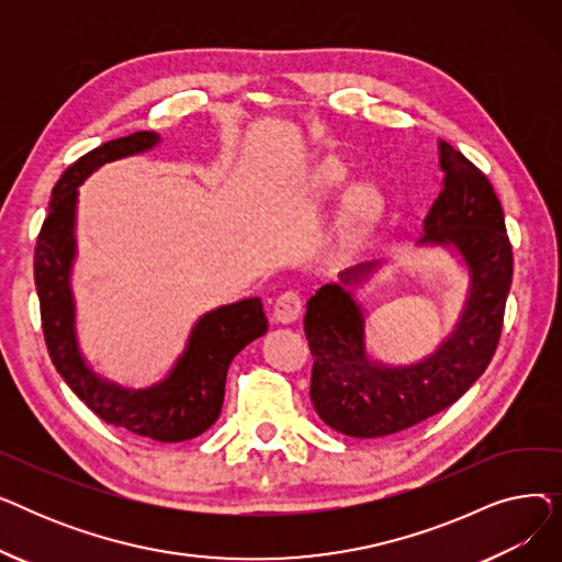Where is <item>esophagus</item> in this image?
I'll use <instances>...</instances> for the list:
<instances>
[{
  "mask_svg": "<svg viewBox=\"0 0 562 562\" xmlns=\"http://www.w3.org/2000/svg\"><path fill=\"white\" fill-rule=\"evenodd\" d=\"M303 312V301L296 291H284L282 296H278L273 305V321L282 323V326H289V323L299 321Z\"/></svg>",
  "mask_w": 562,
  "mask_h": 562,
  "instance_id": "34e87169",
  "label": "esophagus"
}]
</instances>
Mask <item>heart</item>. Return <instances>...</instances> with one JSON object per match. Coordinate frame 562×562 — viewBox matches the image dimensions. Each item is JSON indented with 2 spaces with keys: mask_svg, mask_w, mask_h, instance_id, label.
<instances>
[{
  "mask_svg": "<svg viewBox=\"0 0 562 562\" xmlns=\"http://www.w3.org/2000/svg\"><path fill=\"white\" fill-rule=\"evenodd\" d=\"M348 180L350 175L341 161L326 159L314 172V198L321 202L339 198V193L348 187ZM344 210L352 223H371L382 212V195L373 184L356 182L348 187L344 195Z\"/></svg>",
  "mask_w": 562,
  "mask_h": 562,
  "instance_id": "obj_1",
  "label": "heart"
}]
</instances>
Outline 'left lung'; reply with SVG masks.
Listing matches in <instances>:
<instances>
[{
  "instance_id": "8db88e82",
  "label": "left lung",
  "mask_w": 562,
  "mask_h": 562,
  "mask_svg": "<svg viewBox=\"0 0 562 562\" xmlns=\"http://www.w3.org/2000/svg\"><path fill=\"white\" fill-rule=\"evenodd\" d=\"M441 191L424 218L417 248L447 250L467 278L451 333L417 362L390 364L367 344V310L356 289L385 261L339 271L307 301L305 335L314 369L310 398L321 422L348 437H385L456 403L487 369L513 282L504 210L487 177L437 138Z\"/></svg>"
}]
</instances>
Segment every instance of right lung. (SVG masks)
Wrapping results in <instances>:
<instances>
[{"mask_svg": "<svg viewBox=\"0 0 562 562\" xmlns=\"http://www.w3.org/2000/svg\"><path fill=\"white\" fill-rule=\"evenodd\" d=\"M159 143L157 132H134L95 147L64 172L38 234L34 280L49 358L79 401L106 424L134 435L184 441L216 424L232 360L269 330L261 299H244L198 316L168 373L147 387H132L98 373L83 356L72 291L79 187L104 164L145 155Z\"/></svg>", "mask_w": 562, "mask_h": 562, "instance_id": "1", "label": "right lung"}]
</instances>
